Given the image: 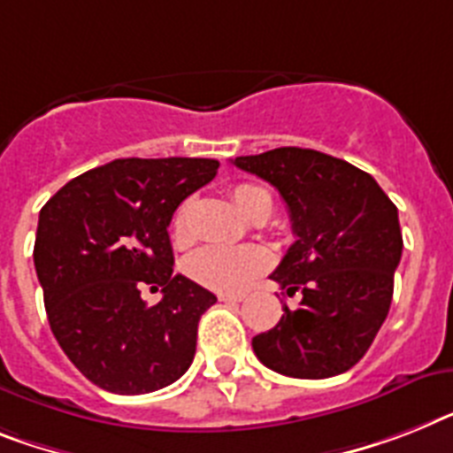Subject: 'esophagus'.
Returning a JSON list of instances; mask_svg holds the SVG:
<instances>
[{
  "instance_id": "esophagus-1",
  "label": "esophagus",
  "mask_w": 453,
  "mask_h": 453,
  "mask_svg": "<svg viewBox=\"0 0 453 453\" xmlns=\"http://www.w3.org/2000/svg\"><path fill=\"white\" fill-rule=\"evenodd\" d=\"M218 296H219V301H226V303L245 301V294H242V291H219Z\"/></svg>"
}]
</instances>
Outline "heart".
Wrapping results in <instances>:
<instances>
[{"mask_svg": "<svg viewBox=\"0 0 453 453\" xmlns=\"http://www.w3.org/2000/svg\"><path fill=\"white\" fill-rule=\"evenodd\" d=\"M238 211L250 219L266 222L273 212V194L266 187L242 182L234 189ZM173 235L182 241L187 235V205L175 212ZM271 266V254L261 245H203L187 259V273L199 285L218 291H235L248 287L257 275Z\"/></svg>", "mask_w": 453, "mask_h": 453, "instance_id": "obj_1", "label": "heart"}]
</instances>
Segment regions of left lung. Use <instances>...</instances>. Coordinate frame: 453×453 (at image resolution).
Listing matches in <instances>:
<instances>
[{
    "label": "left lung",
    "mask_w": 453,
    "mask_h": 453,
    "mask_svg": "<svg viewBox=\"0 0 453 453\" xmlns=\"http://www.w3.org/2000/svg\"><path fill=\"white\" fill-rule=\"evenodd\" d=\"M234 164L285 199L296 241L271 275L296 308L252 338L280 375L324 380L357 365L384 324L403 254L398 208L375 178L308 148H275Z\"/></svg>",
    "instance_id": "1"
}]
</instances>
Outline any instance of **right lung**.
<instances>
[{
	"label": "right lung",
	"mask_w": 453,
	"mask_h": 453,
	"mask_svg": "<svg viewBox=\"0 0 453 453\" xmlns=\"http://www.w3.org/2000/svg\"><path fill=\"white\" fill-rule=\"evenodd\" d=\"M218 159H115L66 182L39 212L34 268L52 335L89 382L150 394L180 380L215 294L173 275L168 224ZM143 286L163 289L148 306Z\"/></svg>",
	"instance_id": "obj_1"
}]
</instances>
